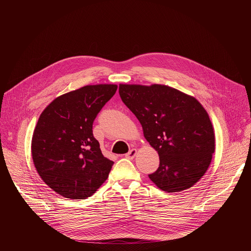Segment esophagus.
<instances>
[{"label":"esophagus","mask_w":251,"mask_h":251,"mask_svg":"<svg viewBox=\"0 0 251 251\" xmlns=\"http://www.w3.org/2000/svg\"><path fill=\"white\" fill-rule=\"evenodd\" d=\"M136 154H137V149H132V150H130V151L125 155V157H126L127 159L132 160V159L135 158Z\"/></svg>","instance_id":"34e87169"}]
</instances>
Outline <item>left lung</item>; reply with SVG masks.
Segmentation results:
<instances>
[{
  "label": "left lung",
  "mask_w": 251,
  "mask_h": 251,
  "mask_svg": "<svg viewBox=\"0 0 251 251\" xmlns=\"http://www.w3.org/2000/svg\"><path fill=\"white\" fill-rule=\"evenodd\" d=\"M119 94L159 154V168L150 180L167 193L192 188L216 150L213 126L203 106L194 96L163 84H119Z\"/></svg>",
  "instance_id": "left-lung-1"
}]
</instances>
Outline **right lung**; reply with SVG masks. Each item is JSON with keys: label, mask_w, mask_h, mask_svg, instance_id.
<instances>
[{"label": "right lung", "mask_w": 251, "mask_h": 251, "mask_svg": "<svg viewBox=\"0 0 251 251\" xmlns=\"http://www.w3.org/2000/svg\"><path fill=\"white\" fill-rule=\"evenodd\" d=\"M117 87L85 85L56 97L42 112L31 139L32 161L58 195L85 200L108 177L113 162L103 156L92 124Z\"/></svg>", "instance_id": "obj_1"}]
</instances>
